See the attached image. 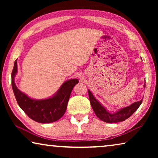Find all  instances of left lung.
I'll return each instance as SVG.
<instances>
[{
	"label": "left lung",
	"mask_w": 158,
	"mask_h": 158,
	"mask_svg": "<svg viewBox=\"0 0 158 158\" xmlns=\"http://www.w3.org/2000/svg\"><path fill=\"white\" fill-rule=\"evenodd\" d=\"M143 86L145 88L146 82L145 84H144ZM88 91H89L90 105H91L95 115L99 118L102 120V121L108 123L124 121L125 120H126L130 116H132V115L137 110V109L139 107L141 102H142V100H141L140 101L134 102L132 105L127 106L126 107L119 109L118 111L114 112V113H111V112H109V111L106 110V109L97 100H96L95 98L92 94V93L90 91V90H88Z\"/></svg>",
	"instance_id": "8db88e82"
}]
</instances>
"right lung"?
I'll list each match as a JSON object with an SVG mask.
<instances>
[{
	"label": "right lung",
	"mask_w": 158,
	"mask_h": 158,
	"mask_svg": "<svg viewBox=\"0 0 158 158\" xmlns=\"http://www.w3.org/2000/svg\"><path fill=\"white\" fill-rule=\"evenodd\" d=\"M17 60L12 73V87L19 106L29 118L37 123H49L59 120L65 114L71 92L74 85L78 84V79H72L64 82L56 94L49 98L32 99L18 89L15 83L17 73Z\"/></svg>",
	"instance_id": "right-lung-1"
}]
</instances>
